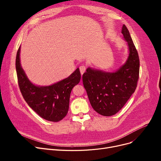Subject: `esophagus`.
<instances>
[{
    "instance_id": "1",
    "label": "esophagus",
    "mask_w": 161,
    "mask_h": 161,
    "mask_svg": "<svg viewBox=\"0 0 161 161\" xmlns=\"http://www.w3.org/2000/svg\"><path fill=\"white\" fill-rule=\"evenodd\" d=\"M86 70V66L85 65H81L80 66V73L82 75L84 72H85Z\"/></svg>"
}]
</instances>
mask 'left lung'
Returning a JSON list of instances; mask_svg holds the SVG:
<instances>
[{
    "label": "left lung",
    "instance_id": "left-lung-1",
    "mask_svg": "<svg viewBox=\"0 0 161 161\" xmlns=\"http://www.w3.org/2000/svg\"><path fill=\"white\" fill-rule=\"evenodd\" d=\"M121 32L129 49L125 64L115 72L88 68L82 76L91 105L95 111L104 116L114 115L120 110L136 90L139 78L138 53L125 25Z\"/></svg>",
    "mask_w": 161,
    "mask_h": 161
}]
</instances>
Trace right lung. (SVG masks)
Instances as JSON below:
<instances>
[{"label": "right lung", "instance_id": "1", "mask_svg": "<svg viewBox=\"0 0 161 161\" xmlns=\"http://www.w3.org/2000/svg\"><path fill=\"white\" fill-rule=\"evenodd\" d=\"M19 53L20 46L16 55L15 69L19 89L25 100L43 119L53 122L62 120L69 111L72 89L81 79L79 69L69 78L53 85L38 87L28 80L22 69Z\"/></svg>", "mask_w": 161, "mask_h": 161}]
</instances>
